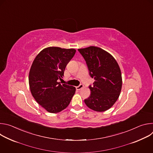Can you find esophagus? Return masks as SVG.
I'll return each instance as SVG.
<instances>
[{"label":"esophagus","mask_w":153,"mask_h":153,"mask_svg":"<svg viewBox=\"0 0 153 153\" xmlns=\"http://www.w3.org/2000/svg\"><path fill=\"white\" fill-rule=\"evenodd\" d=\"M83 88V84H80L79 86L76 87V88L77 90H81Z\"/></svg>","instance_id":"esophagus-1"}]
</instances>
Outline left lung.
Instances as JSON below:
<instances>
[{"label": "left lung", "mask_w": 153, "mask_h": 153, "mask_svg": "<svg viewBox=\"0 0 153 153\" xmlns=\"http://www.w3.org/2000/svg\"><path fill=\"white\" fill-rule=\"evenodd\" d=\"M78 51L95 80L93 86H90V97L84 102L94 111H105L115 103L121 91L122 80L119 65L110 53L100 48L91 46Z\"/></svg>", "instance_id": "left-lung-1"}]
</instances>
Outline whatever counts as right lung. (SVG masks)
<instances>
[{
  "label": "right lung",
  "instance_id": "obj_1",
  "mask_svg": "<svg viewBox=\"0 0 153 153\" xmlns=\"http://www.w3.org/2000/svg\"><path fill=\"white\" fill-rule=\"evenodd\" d=\"M76 51L74 49L48 47L41 51L33 62L29 74L31 93L49 113L63 110L76 92L75 87L59 82Z\"/></svg>",
  "mask_w": 153,
  "mask_h": 153
}]
</instances>
